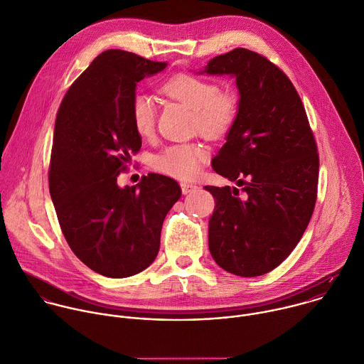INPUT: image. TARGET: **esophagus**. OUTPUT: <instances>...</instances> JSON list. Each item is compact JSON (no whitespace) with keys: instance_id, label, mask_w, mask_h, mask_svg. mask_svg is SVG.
<instances>
[{"instance_id":"1","label":"esophagus","mask_w":364,"mask_h":364,"mask_svg":"<svg viewBox=\"0 0 364 364\" xmlns=\"http://www.w3.org/2000/svg\"><path fill=\"white\" fill-rule=\"evenodd\" d=\"M181 188H182V193H183V195H188V193H191V192L196 191L199 186H198L196 183H191V182H182V183H181Z\"/></svg>"}]
</instances>
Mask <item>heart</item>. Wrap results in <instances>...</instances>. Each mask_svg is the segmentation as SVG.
I'll return each mask as SVG.
<instances>
[{"mask_svg":"<svg viewBox=\"0 0 364 364\" xmlns=\"http://www.w3.org/2000/svg\"><path fill=\"white\" fill-rule=\"evenodd\" d=\"M161 91L171 100L193 111V125L209 138H222L237 121L240 98L233 90L192 73H178L168 78ZM131 121L136 134L149 138L155 131L156 107L145 94H135L131 101ZM209 158V149L198 142H181L165 146L152 159V166L172 178L191 179L198 175Z\"/></svg>","mask_w":364,"mask_h":364,"instance_id":"1","label":"heart"}]
</instances>
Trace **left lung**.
<instances>
[{"label": "left lung", "instance_id": "left-lung-1", "mask_svg": "<svg viewBox=\"0 0 364 364\" xmlns=\"http://www.w3.org/2000/svg\"><path fill=\"white\" fill-rule=\"evenodd\" d=\"M203 73L236 77L240 94L237 121L212 168L243 186V195L205 186L216 202L209 250L229 273L262 276L291 253L313 215L316 139L291 81L262 54L235 48L210 60Z\"/></svg>", "mask_w": 364, "mask_h": 364}]
</instances>
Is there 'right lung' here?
Masks as SVG:
<instances>
[{
    "label": "right lung",
    "instance_id": "right-lung-1",
    "mask_svg": "<svg viewBox=\"0 0 364 364\" xmlns=\"http://www.w3.org/2000/svg\"><path fill=\"white\" fill-rule=\"evenodd\" d=\"M166 68L122 50H107L74 81L55 119L50 193L71 250L94 272L128 277L156 257L166 213L181 198L176 181L148 173L119 188L141 136L131 121L136 84Z\"/></svg>",
    "mask_w": 364,
    "mask_h": 364
}]
</instances>
